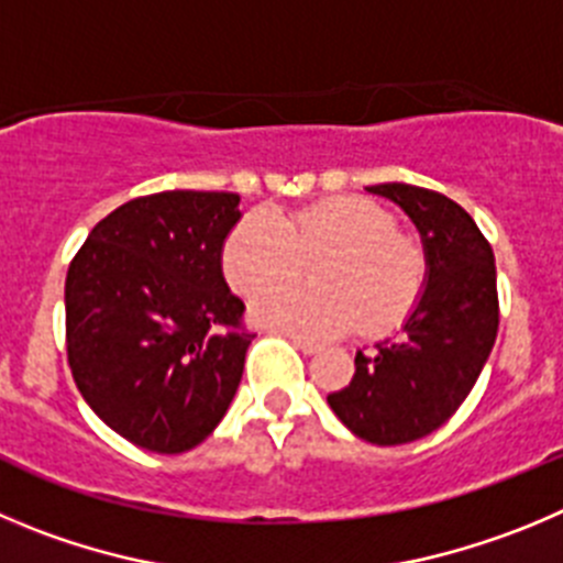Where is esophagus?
Here are the masks:
<instances>
[{
  "label": "esophagus",
  "mask_w": 563,
  "mask_h": 563,
  "mask_svg": "<svg viewBox=\"0 0 563 563\" xmlns=\"http://www.w3.org/2000/svg\"><path fill=\"white\" fill-rule=\"evenodd\" d=\"M291 341H294V346H297V350H299V353H302V355H317L319 350H322V346L313 344V341H308V339H297V335H294Z\"/></svg>",
  "instance_id": "esophagus-1"
}]
</instances>
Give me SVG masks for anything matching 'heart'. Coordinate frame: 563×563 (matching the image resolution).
<instances>
[{
    "label": "heart",
    "mask_w": 563,
    "mask_h": 563,
    "mask_svg": "<svg viewBox=\"0 0 563 563\" xmlns=\"http://www.w3.org/2000/svg\"><path fill=\"white\" fill-rule=\"evenodd\" d=\"M313 256L318 288L257 297V322L302 339H333L355 324L380 335L411 317L428 280L424 246L364 197L319 199L277 217L255 210L230 230L222 269L233 291L255 297L292 279Z\"/></svg>",
    "instance_id": "obj_1"
}]
</instances>
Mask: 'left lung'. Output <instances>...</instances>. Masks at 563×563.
Wrapping results in <instances>:
<instances>
[{"label":"left lung","instance_id":"1","mask_svg":"<svg viewBox=\"0 0 563 563\" xmlns=\"http://www.w3.org/2000/svg\"><path fill=\"white\" fill-rule=\"evenodd\" d=\"M419 228L428 288L400 335L355 355L350 386L328 394L335 417L358 439L394 448L433 433L475 386L500 328L495 252L459 202L430 188L380 183Z\"/></svg>","mask_w":563,"mask_h":563}]
</instances>
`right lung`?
<instances>
[{
    "mask_svg": "<svg viewBox=\"0 0 563 563\" xmlns=\"http://www.w3.org/2000/svg\"><path fill=\"white\" fill-rule=\"evenodd\" d=\"M239 194L161 191L119 205L66 275V355L82 400L152 453L213 433L255 339L222 277Z\"/></svg>",
    "mask_w": 563,
    "mask_h": 563,
    "instance_id": "obj_1",
    "label": "right lung"
}]
</instances>
